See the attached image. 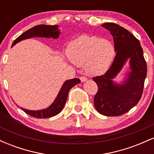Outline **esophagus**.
<instances>
[{"label": "esophagus", "mask_w": 154, "mask_h": 154, "mask_svg": "<svg viewBox=\"0 0 154 154\" xmlns=\"http://www.w3.org/2000/svg\"><path fill=\"white\" fill-rule=\"evenodd\" d=\"M79 79H80L81 82H85V81H87V80H88V78H87V77H84V76H82V77H79Z\"/></svg>", "instance_id": "esophagus-1"}]
</instances>
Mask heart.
Instances as JSON below:
<instances>
[{
	"label": "heart",
	"mask_w": 154,
	"mask_h": 154,
	"mask_svg": "<svg viewBox=\"0 0 154 154\" xmlns=\"http://www.w3.org/2000/svg\"><path fill=\"white\" fill-rule=\"evenodd\" d=\"M67 55L75 64L85 65L91 75H100L107 71L115 55V48L106 39L82 35L69 44Z\"/></svg>",
	"instance_id": "heart-1"
}]
</instances>
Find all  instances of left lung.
Segmentation results:
<instances>
[{"label":"left lung","instance_id":"8db88e82","mask_svg":"<svg viewBox=\"0 0 154 154\" xmlns=\"http://www.w3.org/2000/svg\"><path fill=\"white\" fill-rule=\"evenodd\" d=\"M101 26L110 31L116 54L108 71L103 75L93 78L98 85L94 105L100 114L120 116L130 111L140 99L147 75V65L140 43L133 35L114 23H106ZM128 59L131 70L122 83L116 84L112 79Z\"/></svg>","mask_w":154,"mask_h":154}]
</instances>
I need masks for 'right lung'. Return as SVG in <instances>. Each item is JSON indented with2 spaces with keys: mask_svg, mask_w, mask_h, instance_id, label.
Segmentation results:
<instances>
[{
  "mask_svg": "<svg viewBox=\"0 0 154 154\" xmlns=\"http://www.w3.org/2000/svg\"><path fill=\"white\" fill-rule=\"evenodd\" d=\"M60 34V31L59 30V26L58 25H45V24H40L32 27L31 29L26 30L25 32L22 33L20 36H19L14 41L12 46L13 47L15 44H17L21 40L29 39L31 38H52L56 39L59 38ZM80 82V79L77 78H74L72 79H69L63 83V86L60 90L59 94L57 97L51 105L47 109H43V110L39 111H31L27 109H23L22 110L24 112L29 114V116L33 117L39 118H49L51 116H54L59 114L62 111L65 103H66L67 97H68L69 91H70L72 88H73L75 85Z\"/></svg>",
  "mask_w": 154,
  "mask_h": 154,
  "instance_id": "obj_1",
  "label": "right lung"
}]
</instances>
